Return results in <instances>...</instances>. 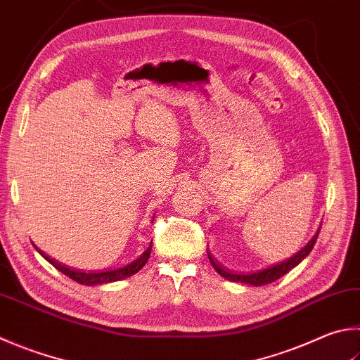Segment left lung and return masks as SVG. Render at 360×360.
<instances>
[{
    "label": "left lung",
    "instance_id": "left-lung-1",
    "mask_svg": "<svg viewBox=\"0 0 360 360\" xmlns=\"http://www.w3.org/2000/svg\"><path fill=\"white\" fill-rule=\"evenodd\" d=\"M318 234H319V230L316 231L315 236H313L309 243H307V245L300 248V250L296 255H292L291 258L285 259L278 264L267 267V269H261L258 272H252V274H236V272L224 269L221 264L217 263V259H214L211 253H207V257H209V261H211V264L214 266V269L217 271L224 278H228V280H231V282H238V283H247L252 286H263V285L276 282V280H278L280 277H283L286 272H290L292 267H296L300 261H302L307 255L311 252V248H313V245H315L316 239H318Z\"/></svg>",
    "mask_w": 360,
    "mask_h": 360
}]
</instances>
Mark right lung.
Here are the masks:
<instances>
[{
    "label": "right lung",
    "mask_w": 360,
    "mask_h": 360,
    "mask_svg": "<svg viewBox=\"0 0 360 360\" xmlns=\"http://www.w3.org/2000/svg\"><path fill=\"white\" fill-rule=\"evenodd\" d=\"M151 248L153 244L149 245L145 252H143L139 258L130 261L129 264L122 266V267H117V269H110V271H102V272H82V271H72L70 267H66L58 263V261L51 259L50 257H47L44 252L39 250V253L42 255V257L49 261L50 264H53L58 271H61L64 276H68L69 278L75 280L77 283L80 285H102V283H110V282H117V280H122V278H127L130 276H134V274L139 272L143 266L146 264V261L149 258V255H151Z\"/></svg>",
    "instance_id": "add662e5"
}]
</instances>
